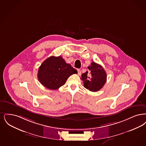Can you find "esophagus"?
Listing matches in <instances>:
<instances>
[{"instance_id":"34e87169","label":"esophagus","mask_w":146,"mask_h":146,"mask_svg":"<svg viewBox=\"0 0 146 146\" xmlns=\"http://www.w3.org/2000/svg\"><path fill=\"white\" fill-rule=\"evenodd\" d=\"M77 70H78V74L79 76H80V75L82 74V73H81V70H80V69H78Z\"/></svg>"}]
</instances>
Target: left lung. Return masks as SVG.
<instances>
[{
    "mask_svg": "<svg viewBox=\"0 0 146 146\" xmlns=\"http://www.w3.org/2000/svg\"><path fill=\"white\" fill-rule=\"evenodd\" d=\"M88 68V72L86 71L82 75L84 86L91 91L97 92L103 87L106 82V73L101 65L94 62Z\"/></svg>",
    "mask_w": 146,
    "mask_h": 146,
    "instance_id": "1",
    "label": "left lung"
}]
</instances>
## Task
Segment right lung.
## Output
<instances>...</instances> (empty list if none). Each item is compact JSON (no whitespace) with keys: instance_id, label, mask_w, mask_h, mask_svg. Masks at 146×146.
I'll list each match as a JSON object with an SVG mask.
<instances>
[{"instance_id":"1","label":"right lung","mask_w":146,"mask_h":146,"mask_svg":"<svg viewBox=\"0 0 146 146\" xmlns=\"http://www.w3.org/2000/svg\"><path fill=\"white\" fill-rule=\"evenodd\" d=\"M77 70L67 64L61 56H50L41 64L38 70V79L50 90H56L63 86L70 76Z\"/></svg>"}]
</instances>
